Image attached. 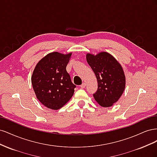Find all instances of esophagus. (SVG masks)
Returning a JSON list of instances; mask_svg holds the SVG:
<instances>
[{"instance_id": "esophagus-1", "label": "esophagus", "mask_w": 157, "mask_h": 157, "mask_svg": "<svg viewBox=\"0 0 157 157\" xmlns=\"http://www.w3.org/2000/svg\"><path fill=\"white\" fill-rule=\"evenodd\" d=\"M80 87L81 88H84L85 87H86V83H84V82H83L81 85H80Z\"/></svg>"}]
</instances>
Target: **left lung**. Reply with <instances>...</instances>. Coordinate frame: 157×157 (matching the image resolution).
<instances>
[{
	"mask_svg": "<svg viewBox=\"0 0 157 157\" xmlns=\"http://www.w3.org/2000/svg\"><path fill=\"white\" fill-rule=\"evenodd\" d=\"M86 60L98 80V90L93 94L95 100L103 107L113 105L121 97L126 86L121 65L106 52L96 55L88 53Z\"/></svg>",
	"mask_w": 157,
	"mask_h": 157,
	"instance_id": "left-lung-1",
	"label": "left lung"
}]
</instances>
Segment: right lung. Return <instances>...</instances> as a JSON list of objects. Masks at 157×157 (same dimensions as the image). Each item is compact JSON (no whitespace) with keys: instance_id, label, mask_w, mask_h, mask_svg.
Listing matches in <instances>:
<instances>
[{"instance_id":"1","label":"right lung","mask_w":157,"mask_h":157,"mask_svg":"<svg viewBox=\"0 0 157 157\" xmlns=\"http://www.w3.org/2000/svg\"><path fill=\"white\" fill-rule=\"evenodd\" d=\"M72 53H49L36 65L31 83L36 98L48 109L62 107L73 96L76 86L66 71Z\"/></svg>"}]
</instances>
